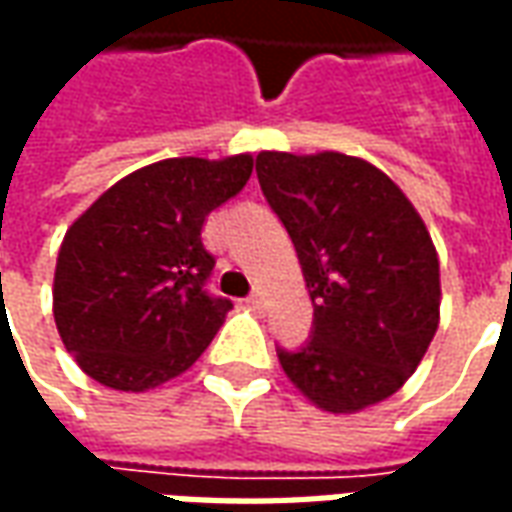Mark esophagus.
I'll list each match as a JSON object with an SVG mask.
<instances>
[{"label": "esophagus", "mask_w": 512, "mask_h": 512, "mask_svg": "<svg viewBox=\"0 0 512 512\" xmlns=\"http://www.w3.org/2000/svg\"><path fill=\"white\" fill-rule=\"evenodd\" d=\"M246 304H249V307H255V310H266V296H263V290H255V293L246 299Z\"/></svg>", "instance_id": "obj_1"}]
</instances>
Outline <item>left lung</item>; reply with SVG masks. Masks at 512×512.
Segmentation results:
<instances>
[{"mask_svg": "<svg viewBox=\"0 0 512 512\" xmlns=\"http://www.w3.org/2000/svg\"><path fill=\"white\" fill-rule=\"evenodd\" d=\"M263 197L296 246L312 332L279 348L315 406L351 414L395 395L439 329V257L406 194L343 153H260Z\"/></svg>", "mask_w": 512, "mask_h": 512, "instance_id": "1", "label": "left lung"}]
</instances>
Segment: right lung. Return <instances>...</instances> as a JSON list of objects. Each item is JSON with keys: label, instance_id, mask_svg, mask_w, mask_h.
Listing matches in <instances>:
<instances>
[{"label": "right lung", "instance_id": "1", "mask_svg": "<svg viewBox=\"0 0 512 512\" xmlns=\"http://www.w3.org/2000/svg\"><path fill=\"white\" fill-rule=\"evenodd\" d=\"M252 156L167 158L117 180L65 233L54 321L98 384L145 392L189 370L233 301L208 290L205 216L244 189Z\"/></svg>", "mask_w": 512, "mask_h": 512}]
</instances>
